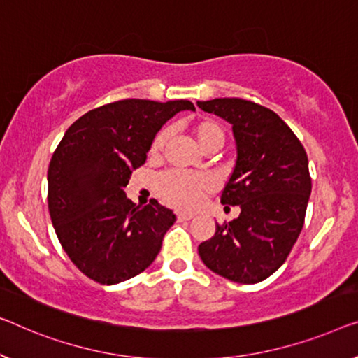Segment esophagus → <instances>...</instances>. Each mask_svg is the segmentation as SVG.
Listing matches in <instances>:
<instances>
[{
    "label": "esophagus",
    "instance_id": "1",
    "mask_svg": "<svg viewBox=\"0 0 358 358\" xmlns=\"http://www.w3.org/2000/svg\"><path fill=\"white\" fill-rule=\"evenodd\" d=\"M177 218H178V222H185V220H191V218H193V215H191V213L177 212Z\"/></svg>",
    "mask_w": 358,
    "mask_h": 358
}]
</instances>
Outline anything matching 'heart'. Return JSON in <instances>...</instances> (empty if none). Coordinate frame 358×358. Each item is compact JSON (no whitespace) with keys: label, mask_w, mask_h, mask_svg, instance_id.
Masks as SVG:
<instances>
[{"label":"heart","mask_w":358,"mask_h":358,"mask_svg":"<svg viewBox=\"0 0 358 358\" xmlns=\"http://www.w3.org/2000/svg\"><path fill=\"white\" fill-rule=\"evenodd\" d=\"M193 136L202 151H217L225 143V130L217 120L202 117L193 122L191 127ZM169 140V130L162 128L154 136V140L149 146V154L152 157L161 156L165 143ZM156 193L162 201L167 202L172 207H177L181 210H189L199 204L202 196L210 189V180L204 175H194L180 172V170H170L159 175L154 181Z\"/></svg>","instance_id":"obj_1"}]
</instances>
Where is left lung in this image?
I'll return each instance as SVG.
<instances>
[{
  "mask_svg": "<svg viewBox=\"0 0 358 358\" xmlns=\"http://www.w3.org/2000/svg\"><path fill=\"white\" fill-rule=\"evenodd\" d=\"M197 106L233 125L236 164L220 201L241 209L230 223H217L197 250L213 273L254 285L285 264L301 234L312 191L307 152L278 114L252 101L217 98Z\"/></svg>",
  "mask_w": 358,
  "mask_h": 358,
  "instance_id": "obj_1",
  "label": "left lung"
}]
</instances>
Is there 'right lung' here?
<instances>
[{
	"mask_svg": "<svg viewBox=\"0 0 358 358\" xmlns=\"http://www.w3.org/2000/svg\"><path fill=\"white\" fill-rule=\"evenodd\" d=\"M191 101L122 99L67 128L48 169V209L62 249L99 285L140 275L157 257L177 217L156 199L141 207L124 188L146 162L162 125Z\"/></svg>",
	"mask_w": 358,
	"mask_h": 358,
	"instance_id": "add662e5",
	"label": "right lung"
}]
</instances>
